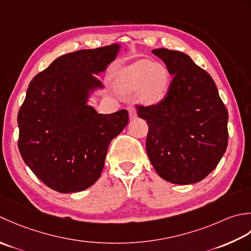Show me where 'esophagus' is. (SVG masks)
Here are the masks:
<instances>
[{
	"label": "esophagus",
	"mask_w": 251,
	"mask_h": 251,
	"mask_svg": "<svg viewBox=\"0 0 251 251\" xmlns=\"http://www.w3.org/2000/svg\"><path fill=\"white\" fill-rule=\"evenodd\" d=\"M127 110H129L130 119H135L136 118V109L133 106L127 107Z\"/></svg>",
	"instance_id": "34e87169"
}]
</instances>
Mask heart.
Instances as JSON below:
<instances>
[{"label":"heart","instance_id":"1","mask_svg":"<svg viewBox=\"0 0 251 251\" xmlns=\"http://www.w3.org/2000/svg\"><path fill=\"white\" fill-rule=\"evenodd\" d=\"M171 84V75L165 65L151 60H139L129 66L119 80L125 93L139 91L143 104L156 105L165 100Z\"/></svg>","mask_w":251,"mask_h":251}]
</instances>
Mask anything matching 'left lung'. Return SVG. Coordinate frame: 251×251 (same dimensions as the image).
<instances>
[{
  "label": "left lung",
  "mask_w": 251,
  "mask_h": 251,
  "mask_svg": "<svg viewBox=\"0 0 251 251\" xmlns=\"http://www.w3.org/2000/svg\"><path fill=\"white\" fill-rule=\"evenodd\" d=\"M173 75L165 100L136 106L147 121L146 151L156 172L173 184L203 180L226 151L228 114L207 71L178 50H151Z\"/></svg>",
  "instance_id": "obj_1"
}]
</instances>
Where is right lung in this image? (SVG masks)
Segmentation results:
<instances>
[{
	"label": "right lung",
	"mask_w": 251,
	"mask_h": 251,
	"mask_svg": "<svg viewBox=\"0 0 251 251\" xmlns=\"http://www.w3.org/2000/svg\"><path fill=\"white\" fill-rule=\"evenodd\" d=\"M121 47L111 44L61 55L30 82L17 121L18 148L39 180L59 193L93 185L112 139L129 121L126 109L99 114L91 95L104 89V73Z\"/></svg>",
	"instance_id": "add662e5"
}]
</instances>
